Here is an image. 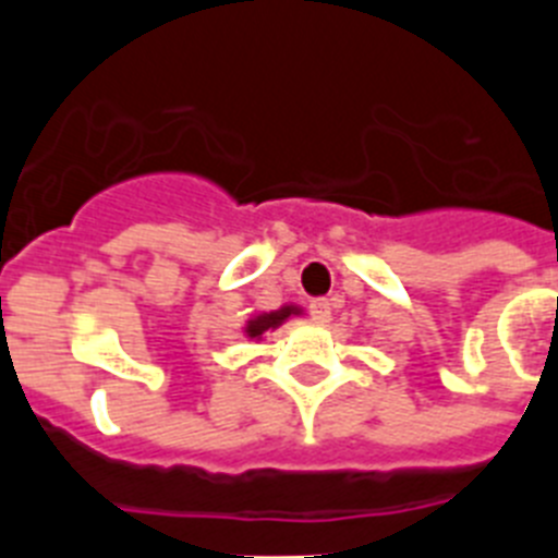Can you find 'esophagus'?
Returning <instances> with one entry per match:
<instances>
[{"instance_id": "obj_1", "label": "esophagus", "mask_w": 558, "mask_h": 558, "mask_svg": "<svg viewBox=\"0 0 558 558\" xmlns=\"http://www.w3.org/2000/svg\"><path fill=\"white\" fill-rule=\"evenodd\" d=\"M310 315H313L315 322L324 324L332 318V307H329L327 299H313V302H310Z\"/></svg>"}]
</instances>
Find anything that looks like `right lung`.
<instances>
[{
	"instance_id": "add662e5",
	"label": "right lung",
	"mask_w": 558,
	"mask_h": 558,
	"mask_svg": "<svg viewBox=\"0 0 558 558\" xmlns=\"http://www.w3.org/2000/svg\"><path fill=\"white\" fill-rule=\"evenodd\" d=\"M299 313H302V307L288 304V307H279V310H274V313L254 315V318H248V322H245V335H248V338L259 340L265 332H268V329H276L279 324L288 322L290 315H299Z\"/></svg>"
}]
</instances>
